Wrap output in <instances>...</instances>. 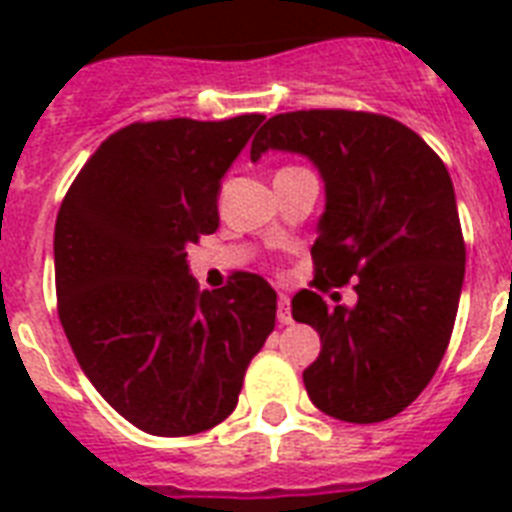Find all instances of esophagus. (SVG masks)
I'll list each match as a JSON object with an SVG mask.
<instances>
[{
    "label": "esophagus",
    "mask_w": 512,
    "mask_h": 512,
    "mask_svg": "<svg viewBox=\"0 0 512 512\" xmlns=\"http://www.w3.org/2000/svg\"><path fill=\"white\" fill-rule=\"evenodd\" d=\"M279 324H292V308H289V295H279Z\"/></svg>",
    "instance_id": "34e87169"
}]
</instances>
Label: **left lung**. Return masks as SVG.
I'll return each mask as SVG.
<instances>
[{
	"instance_id": "1",
	"label": "left lung",
	"mask_w": 512,
	"mask_h": 512,
	"mask_svg": "<svg viewBox=\"0 0 512 512\" xmlns=\"http://www.w3.org/2000/svg\"><path fill=\"white\" fill-rule=\"evenodd\" d=\"M265 151L308 156L324 180L313 284L356 279L353 308H327L311 289L292 297L295 321L321 337L305 390L335 420L396 417L433 380L457 319L465 241L452 177L417 132L366 111L271 116L252 162Z\"/></svg>"
}]
</instances>
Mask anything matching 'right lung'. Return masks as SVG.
I'll list each match as a JSON object with an SVG mask.
<instances>
[{
	"mask_svg": "<svg viewBox=\"0 0 512 512\" xmlns=\"http://www.w3.org/2000/svg\"><path fill=\"white\" fill-rule=\"evenodd\" d=\"M263 119L130 124L100 143L60 204L63 332L100 396L151 436L223 422L276 324L263 276L233 273L199 292L185 260L220 225V180Z\"/></svg>",
	"mask_w": 512,
	"mask_h": 512,
	"instance_id": "right-lung-1",
	"label": "right lung"
}]
</instances>
